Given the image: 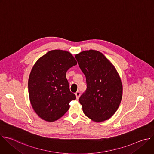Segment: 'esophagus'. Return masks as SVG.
<instances>
[{
	"label": "esophagus",
	"mask_w": 154,
	"mask_h": 154,
	"mask_svg": "<svg viewBox=\"0 0 154 154\" xmlns=\"http://www.w3.org/2000/svg\"><path fill=\"white\" fill-rule=\"evenodd\" d=\"M75 96H76V97H77V99H78L79 98L80 96V92L79 91H77V92L75 93Z\"/></svg>",
	"instance_id": "obj_1"
}]
</instances>
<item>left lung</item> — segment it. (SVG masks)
Segmentation results:
<instances>
[{
  "label": "left lung",
  "mask_w": 154,
  "mask_h": 154,
  "mask_svg": "<svg viewBox=\"0 0 154 154\" xmlns=\"http://www.w3.org/2000/svg\"><path fill=\"white\" fill-rule=\"evenodd\" d=\"M75 57L86 77V90L79 98L84 114L96 122L108 119L116 112L122 96L116 70L97 51H83Z\"/></svg>",
  "instance_id": "1"
}]
</instances>
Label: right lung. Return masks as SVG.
Here are the masks:
<instances>
[{"label": "right lung", "mask_w": 154, "mask_h": 154, "mask_svg": "<svg viewBox=\"0 0 154 154\" xmlns=\"http://www.w3.org/2000/svg\"><path fill=\"white\" fill-rule=\"evenodd\" d=\"M76 64L71 54L61 50L48 52L35 64L29 79V94L34 111L41 119H58L69 109L70 101L76 99L66 77Z\"/></svg>", "instance_id": "right-lung-1"}]
</instances>
